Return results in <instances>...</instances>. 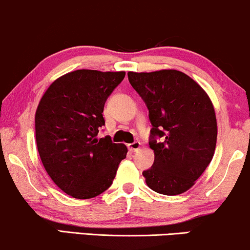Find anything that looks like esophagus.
Wrapping results in <instances>:
<instances>
[{"label":"esophagus","instance_id":"34e87169","mask_svg":"<svg viewBox=\"0 0 250 250\" xmlns=\"http://www.w3.org/2000/svg\"><path fill=\"white\" fill-rule=\"evenodd\" d=\"M140 147H141V143H140V142H134V143L128 144L129 151H131V152H135V151H137Z\"/></svg>","mask_w":250,"mask_h":250}]
</instances>
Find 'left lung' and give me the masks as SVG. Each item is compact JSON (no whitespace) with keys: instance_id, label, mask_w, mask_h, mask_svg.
Here are the masks:
<instances>
[{"instance_id":"1","label":"left lung","mask_w":250,"mask_h":250,"mask_svg":"<svg viewBox=\"0 0 250 250\" xmlns=\"http://www.w3.org/2000/svg\"><path fill=\"white\" fill-rule=\"evenodd\" d=\"M128 80L144 100L152 125L148 145L154 163L143 172L145 182L163 195L187 191L216 150L217 120L209 96L188 75L173 69L129 71Z\"/></svg>"}]
</instances>
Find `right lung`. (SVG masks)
Instances as JSON below:
<instances>
[{"instance_id": "1", "label": "right lung", "mask_w": 250, "mask_h": 250, "mask_svg": "<svg viewBox=\"0 0 250 250\" xmlns=\"http://www.w3.org/2000/svg\"><path fill=\"white\" fill-rule=\"evenodd\" d=\"M125 71L81 69L53 82L36 112V140L46 172L65 194L80 200L100 195L112 185L125 144L109 136L97 138L105 125L107 98L125 78Z\"/></svg>"}]
</instances>
